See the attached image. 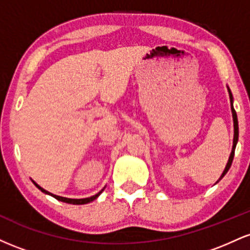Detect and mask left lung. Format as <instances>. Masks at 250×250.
Returning a JSON list of instances; mask_svg holds the SVG:
<instances>
[{
	"mask_svg": "<svg viewBox=\"0 0 250 250\" xmlns=\"http://www.w3.org/2000/svg\"><path fill=\"white\" fill-rule=\"evenodd\" d=\"M228 88V93H229V99H230V104H231V114H233V122H234V140H233V148H231V153L229 155V159H228V162H227L226 165V168L225 170H223V173L221 174L220 179L216 181V183L219 182L220 180H222V177L225 176V175L228 173L229 168H230L231 166V162H233V159H234V154H235V148H236V145H237V141H239V122H237V115H236V111H235L234 109V105H233V102H234V99H233V95H231V91L230 89Z\"/></svg>",
	"mask_w": 250,
	"mask_h": 250,
	"instance_id": "1",
	"label": "left lung"
}]
</instances>
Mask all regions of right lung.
<instances>
[{"label": "right lung", "mask_w": 250, "mask_h": 250, "mask_svg": "<svg viewBox=\"0 0 250 250\" xmlns=\"http://www.w3.org/2000/svg\"><path fill=\"white\" fill-rule=\"evenodd\" d=\"M33 181V180H31ZM33 183L34 185L36 186L37 188L40 189V190L42 191V193H44V194H48V195H50V196H53V197H55L56 200H59V201H62V202H65V203H70V205H87V203H89V202H91V201H94V200H96L97 197L100 196V195H101V193L103 190H104V188L102 189V190H100L99 193L97 194H95V195H93V196H90V197H85V199H68V197H63V196H59V195H55V194H51V193H49V191H47L45 190V189H43L42 187H40L39 185H37V183L35 182V181H33Z\"/></svg>", "instance_id": "obj_1"}]
</instances>
